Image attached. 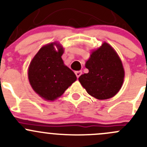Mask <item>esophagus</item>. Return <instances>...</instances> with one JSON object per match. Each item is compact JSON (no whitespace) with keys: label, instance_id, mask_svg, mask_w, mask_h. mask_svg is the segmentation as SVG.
I'll return each mask as SVG.
<instances>
[{"label":"esophagus","instance_id":"obj_1","mask_svg":"<svg viewBox=\"0 0 147 147\" xmlns=\"http://www.w3.org/2000/svg\"><path fill=\"white\" fill-rule=\"evenodd\" d=\"M82 71H76V72H75V75H76L77 78H79V77L82 75Z\"/></svg>","mask_w":147,"mask_h":147}]
</instances>
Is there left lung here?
Instances as JSON below:
<instances>
[{"mask_svg": "<svg viewBox=\"0 0 147 147\" xmlns=\"http://www.w3.org/2000/svg\"><path fill=\"white\" fill-rule=\"evenodd\" d=\"M88 73L79 78V81L89 94L97 100L114 97L122 86L124 70L119 55L107 42L92 53L86 62Z\"/></svg>", "mask_w": 147, "mask_h": 147, "instance_id": "obj_1", "label": "left lung"}]
</instances>
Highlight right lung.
Masks as SVG:
<instances>
[{
    "label": "right lung",
    "mask_w": 147,
    "mask_h": 147,
    "mask_svg": "<svg viewBox=\"0 0 147 147\" xmlns=\"http://www.w3.org/2000/svg\"><path fill=\"white\" fill-rule=\"evenodd\" d=\"M54 45L57 46L56 51ZM64 50L59 44H47L40 49L28 68V79L34 91L42 98L53 101L77 80L65 66L61 56Z\"/></svg>",
    "instance_id": "1"
}]
</instances>
